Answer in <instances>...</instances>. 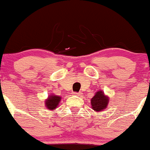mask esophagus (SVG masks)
<instances>
[{
	"instance_id": "1",
	"label": "esophagus",
	"mask_w": 150,
	"mask_h": 150,
	"mask_svg": "<svg viewBox=\"0 0 150 150\" xmlns=\"http://www.w3.org/2000/svg\"><path fill=\"white\" fill-rule=\"evenodd\" d=\"M80 93H77V92H74L73 95H74V96H79Z\"/></svg>"
}]
</instances>
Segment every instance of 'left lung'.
Instances as JSON below:
<instances>
[{
    "label": "left lung",
    "instance_id": "8db88e82",
    "mask_svg": "<svg viewBox=\"0 0 150 150\" xmlns=\"http://www.w3.org/2000/svg\"><path fill=\"white\" fill-rule=\"evenodd\" d=\"M109 103V98L104 96L102 91L96 93L94 97L91 99V106L93 110L96 112H101L106 108Z\"/></svg>",
    "mask_w": 150,
    "mask_h": 150
}]
</instances>
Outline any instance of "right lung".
I'll list each match as a JSON object with an SVG mask.
<instances>
[{
	"label": "right lung",
	"mask_w": 150,
	"mask_h": 150,
	"mask_svg": "<svg viewBox=\"0 0 150 150\" xmlns=\"http://www.w3.org/2000/svg\"><path fill=\"white\" fill-rule=\"evenodd\" d=\"M61 100V98L60 96H49V98L46 100V106L47 109L54 110L57 108V105L60 103V100Z\"/></svg>",
	"instance_id": "add662e5"
}]
</instances>
